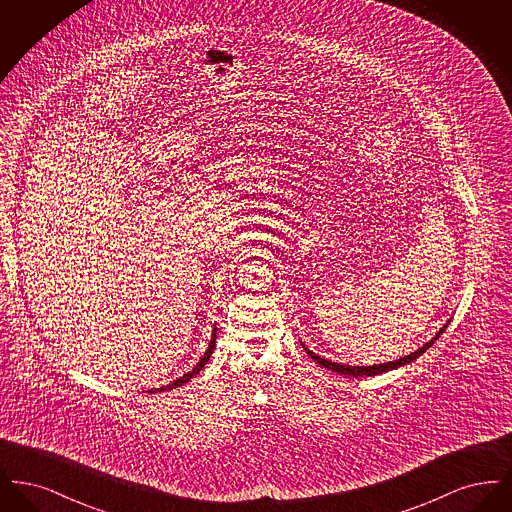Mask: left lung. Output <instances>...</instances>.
Instances as JSON below:
<instances>
[{
  "label": "left lung",
  "mask_w": 512,
  "mask_h": 512,
  "mask_svg": "<svg viewBox=\"0 0 512 512\" xmlns=\"http://www.w3.org/2000/svg\"><path fill=\"white\" fill-rule=\"evenodd\" d=\"M451 320H447V324H449ZM447 324H443L441 328H439L438 334L432 338L430 341H426L422 347H418L416 351H413L411 355H405V357H401V359H397V361H390V363H382V365H372V366H351V365H340V363H332V361H328V359H322V357H318L315 355L311 349H307L305 347V343H301L303 347H305V351H307V355L318 363L320 366H324V368H328V370H332V372H340V374H347V376H376V374H384V372H388V370H393V368H399V366L409 365V363H413L416 361L422 353H426V349H430L432 345H434V341L438 340L439 336L443 334V330L447 328Z\"/></svg>",
  "instance_id": "obj_1"
}]
</instances>
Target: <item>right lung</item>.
I'll use <instances>...</instances> for the list:
<instances>
[{
    "instance_id": "obj_1",
    "label": "right lung",
    "mask_w": 512,
    "mask_h": 512,
    "mask_svg": "<svg viewBox=\"0 0 512 512\" xmlns=\"http://www.w3.org/2000/svg\"><path fill=\"white\" fill-rule=\"evenodd\" d=\"M215 341H217V326L213 328V336H211V341H209V347H207V351L203 353V357L197 361V365L190 370V372H186L184 376H180V378H176L174 382L171 384H167V386H161V388H153V390H147V393H157V391H167L174 390V388H180V386H184L186 382H190L192 378H194L195 374H199L201 370H203V366L205 363L211 359V355H213V349H215Z\"/></svg>"
}]
</instances>
